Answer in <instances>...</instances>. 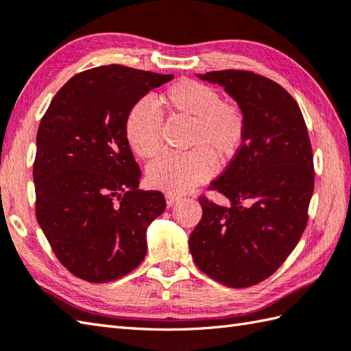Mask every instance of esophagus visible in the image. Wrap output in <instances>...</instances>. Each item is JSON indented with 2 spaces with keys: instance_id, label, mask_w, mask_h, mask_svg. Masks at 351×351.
I'll use <instances>...</instances> for the list:
<instances>
[{
  "instance_id": "obj_1",
  "label": "esophagus",
  "mask_w": 351,
  "mask_h": 351,
  "mask_svg": "<svg viewBox=\"0 0 351 351\" xmlns=\"http://www.w3.org/2000/svg\"><path fill=\"white\" fill-rule=\"evenodd\" d=\"M178 200H180V197L175 196V195H169V193L166 195V204H167V206H173L178 202Z\"/></svg>"
}]
</instances>
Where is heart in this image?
<instances>
[{"mask_svg":"<svg viewBox=\"0 0 351 351\" xmlns=\"http://www.w3.org/2000/svg\"><path fill=\"white\" fill-rule=\"evenodd\" d=\"M170 114L190 121V152L161 155L147 167L152 189L182 195L210 180L215 158L229 161L240 151L245 137V116L235 102L220 101V95L204 83L181 80L161 96ZM162 119L147 98L134 102L125 117V138L138 158L149 160L161 149Z\"/></svg>","mask_w":351,"mask_h":351,"instance_id":"obj_1","label":"heart"}]
</instances>
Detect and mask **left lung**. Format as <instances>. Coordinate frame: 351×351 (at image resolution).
<instances>
[{
	"label": "left lung",
	"instance_id": "left-lung-1",
	"mask_svg": "<svg viewBox=\"0 0 351 351\" xmlns=\"http://www.w3.org/2000/svg\"><path fill=\"white\" fill-rule=\"evenodd\" d=\"M225 87L245 116V137L210 190L220 206L199 197L202 219L190 235L196 265L230 288L265 280L285 263L308 225L314 155L299 104L274 81L249 71L199 73Z\"/></svg>",
	"mask_w": 351,
	"mask_h": 351
}]
</instances>
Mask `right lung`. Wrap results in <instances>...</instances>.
I'll list each match as a JSON object with an SVG mask.
<instances>
[{
	"label": "right lung",
	"instance_id": "right-lung-1",
	"mask_svg": "<svg viewBox=\"0 0 351 351\" xmlns=\"http://www.w3.org/2000/svg\"><path fill=\"white\" fill-rule=\"evenodd\" d=\"M173 75L99 66L52 98L36 137V219L57 259L104 283L146 256V230L166 210L161 191L138 190L141 171L125 138L134 102Z\"/></svg>",
	"mask_w": 351,
	"mask_h": 351
}]
</instances>
